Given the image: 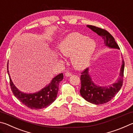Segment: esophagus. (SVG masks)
Returning a JSON list of instances; mask_svg holds the SVG:
<instances>
[{"instance_id": "1", "label": "esophagus", "mask_w": 133, "mask_h": 133, "mask_svg": "<svg viewBox=\"0 0 133 133\" xmlns=\"http://www.w3.org/2000/svg\"><path fill=\"white\" fill-rule=\"evenodd\" d=\"M65 76H67V77H69V76H71V73H70V72H66V73H65Z\"/></svg>"}]
</instances>
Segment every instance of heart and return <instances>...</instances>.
I'll return each mask as SVG.
<instances>
[{
    "instance_id": "heart-1",
    "label": "heart",
    "mask_w": 133,
    "mask_h": 133,
    "mask_svg": "<svg viewBox=\"0 0 133 133\" xmlns=\"http://www.w3.org/2000/svg\"><path fill=\"white\" fill-rule=\"evenodd\" d=\"M96 46L94 40L75 32L67 35L60 43L58 49L64 56H71V62L73 67L81 70L89 65Z\"/></svg>"
}]
</instances>
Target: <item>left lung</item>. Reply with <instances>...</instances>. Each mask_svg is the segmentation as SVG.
Segmentation results:
<instances>
[{"label":"left lung","instance_id":"left-lung-1","mask_svg":"<svg viewBox=\"0 0 133 133\" xmlns=\"http://www.w3.org/2000/svg\"><path fill=\"white\" fill-rule=\"evenodd\" d=\"M89 28L91 29L98 36L104 39V44L106 46L110 48L119 49L118 45L117 44L114 38L110 33L105 29L98 28V27L87 25ZM124 69V62L123 60V64L121 66L120 77L117 82L113 84L106 85L104 87L98 86L95 85L92 82L90 76L89 75L88 70L87 68L84 69L81 74V88L80 93L81 96L85 100L93 104L98 105L104 104L109 102L116 96V94L120 90L123 83Z\"/></svg>","mask_w":133,"mask_h":133}]
</instances>
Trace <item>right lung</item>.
Instances as JSON below:
<instances>
[{"label": "right lung", "mask_w": 133, "mask_h": 133, "mask_svg": "<svg viewBox=\"0 0 133 133\" xmlns=\"http://www.w3.org/2000/svg\"><path fill=\"white\" fill-rule=\"evenodd\" d=\"M7 70L9 76L10 88L13 94L27 107L31 109L39 110L48 107L55 102L58 93V85L60 82L63 79V73L56 76L48 86H46L40 91L33 94H26L20 91L13 84L9 73L8 65Z\"/></svg>", "instance_id": "obj_1"}]
</instances>
